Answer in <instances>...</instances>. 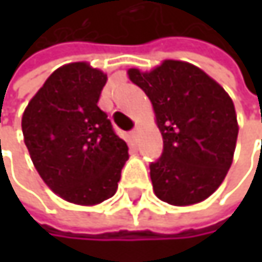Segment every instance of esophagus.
Returning <instances> with one entry per match:
<instances>
[{
    "mask_svg": "<svg viewBox=\"0 0 262 262\" xmlns=\"http://www.w3.org/2000/svg\"><path fill=\"white\" fill-rule=\"evenodd\" d=\"M139 133H141V127H135V130L132 132V138L136 141V139L139 138Z\"/></svg>",
    "mask_w": 262,
    "mask_h": 262,
    "instance_id": "esophagus-1",
    "label": "esophagus"
}]
</instances>
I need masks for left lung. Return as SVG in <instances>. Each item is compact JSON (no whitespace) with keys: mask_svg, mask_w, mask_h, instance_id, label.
Here are the masks:
<instances>
[{"mask_svg":"<svg viewBox=\"0 0 262 262\" xmlns=\"http://www.w3.org/2000/svg\"><path fill=\"white\" fill-rule=\"evenodd\" d=\"M127 76L150 98L164 151L150 165L153 191L173 206L206 200L225 181L238 136L229 94L203 70L167 59L150 71Z\"/></svg>","mask_w":262,"mask_h":262,"instance_id":"left-lung-1","label":"left lung"}]
</instances>
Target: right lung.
Wrapping results in <instances>:
<instances>
[{
    "mask_svg": "<svg viewBox=\"0 0 262 262\" xmlns=\"http://www.w3.org/2000/svg\"><path fill=\"white\" fill-rule=\"evenodd\" d=\"M107 74L88 62L57 68L28 101L23 135L30 158L47 186L63 200L94 206L111 199L129 159L98 107Z\"/></svg>",
    "mask_w": 262,
    "mask_h": 262,
    "instance_id": "1",
    "label": "right lung"
}]
</instances>
